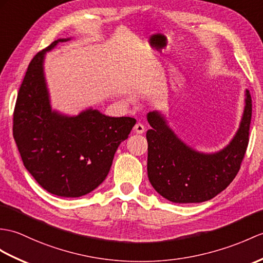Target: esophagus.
Listing matches in <instances>:
<instances>
[{
	"label": "esophagus",
	"instance_id": "34e87169",
	"mask_svg": "<svg viewBox=\"0 0 263 263\" xmlns=\"http://www.w3.org/2000/svg\"><path fill=\"white\" fill-rule=\"evenodd\" d=\"M133 130H134V132L138 133V134H142V133L144 132V130H145V127H144V125L141 124V123H137L136 125H134Z\"/></svg>",
	"mask_w": 263,
	"mask_h": 263
}]
</instances>
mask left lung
<instances>
[{
    "mask_svg": "<svg viewBox=\"0 0 263 263\" xmlns=\"http://www.w3.org/2000/svg\"><path fill=\"white\" fill-rule=\"evenodd\" d=\"M244 96L239 129L223 149L215 152L194 149L170 127L166 114L148 113V178L158 194L177 204L201 203L214 198L231 184L249 143L252 101L248 89Z\"/></svg>",
    "mask_w": 263,
    "mask_h": 263,
    "instance_id": "8db88e82",
    "label": "left lung"
}]
</instances>
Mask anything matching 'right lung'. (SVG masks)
<instances>
[{
    "mask_svg": "<svg viewBox=\"0 0 263 263\" xmlns=\"http://www.w3.org/2000/svg\"><path fill=\"white\" fill-rule=\"evenodd\" d=\"M70 39L54 40L33 57L13 114V137L24 167L42 188L60 197H81L99 187L137 122L129 117H107L93 107L77 115L51 107L46 53Z\"/></svg>",
    "mask_w": 263,
    "mask_h": 263,
    "instance_id": "right-lung-1",
    "label": "right lung"
}]
</instances>
